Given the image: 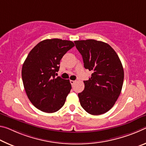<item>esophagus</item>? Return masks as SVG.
Returning a JSON list of instances; mask_svg holds the SVG:
<instances>
[{"label":"esophagus","mask_w":146,"mask_h":146,"mask_svg":"<svg viewBox=\"0 0 146 146\" xmlns=\"http://www.w3.org/2000/svg\"><path fill=\"white\" fill-rule=\"evenodd\" d=\"M70 83H71V85H73L75 83V82H76V81H74V80H70Z\"/></svg>","instance_id":"1"}]
</instances>
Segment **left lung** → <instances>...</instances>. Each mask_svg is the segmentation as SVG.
<instances>
[{"label": "left lung", "mask_w": 146, "mask_h": 146, "mask_svg": "<svg viewBox=\"0 0 146 146\" xmlns=\"http://www.w3.org/2000/svg\"><path fill=\"white\" fill-rule=\"evenodd\" d=\"M84 67L92 71L85 89L79 93L82 107L92 115L107 113L121 93L124 72L120 59L109 44L94 39L75 40Z\"/></svg>", "instance_id": "8db88e82"}]
</instances>
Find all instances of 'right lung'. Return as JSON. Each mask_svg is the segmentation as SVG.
<instances>
[{"instance_id":"1","label":"right lung","mask_w":146,"mask_h":146,"mask_svg":"<svg viewBox=\"0 0 146 146\" xmlns=\"http://www.w3.org/2000/svg\"><path fill=\"white\" fill-rule=\"evenodd\" d=\"M74 46L71 40H42L30 52L22 68V79L28 99L37 109L47 113L64 106L72 89L69 80L56 78L62 57Z\"/></svg>"}]
</instances>
